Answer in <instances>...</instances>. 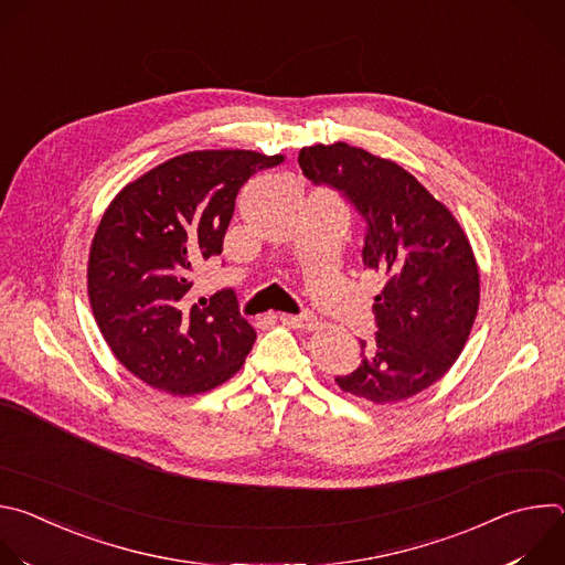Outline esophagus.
Segmentation results:
<instances>
[{"mask_svg":"<svg viewBox=\"0 0 565 565\" xmlns=\"http://www.w3.org/2000/svg\"><path fill=\"white\" fill-rule=\"evenodd\" d=\"M279 321L290 329H315L317 327V317L310 312V310H303L299 315H288V312H281L279 315Z\"/></svg>","mask_w":565,"mask_h":565,"instance_id":"1","label":"esophagus"}]
</instances>
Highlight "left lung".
Returning <instances> with one entry per match:
<instances>
[{"mask_svg":"<svg viewBox=\"0 0 565 565\" xmlns=\"http://www.w3.org/2000/svg\"><path fill=\"white\" fill-rule=\"evenodd\" d=\"M299 168L364 218L362 264L384 281L377 333L360 340V366L335 382L375 405L420 393L458 360L478 312V266L462 227L409 172L360 147H303Z\"/></svg>","mask_w":565,"mask_h":565,"instance_id":"obj_1","label":"left lung"}]
</instances>
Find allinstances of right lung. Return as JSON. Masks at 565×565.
<instances>
[{
    "label": "right lung",
    "mask_w": 565,
    "mask_h": 565,
    "mask_svg": "<svg viewBox=\"0 0 565 565\" xmlns=\"http://www.w3.org/2000/svg\"><path fill=\"white\" fill-rule=\"evenodd\" d=\"M284 156L207 149L129 183L107 207L89 253V299L118 362L145 384L194 395L230 380L257 333L232 288L192 301L194 270L223 253L234 201Z\"/></svg>",
    "instance_id": "1"
}]
</instances>
